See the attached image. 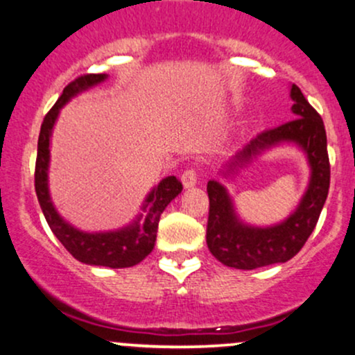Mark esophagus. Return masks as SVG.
<instances>
[{"instance_id":"34e87169","label":"esophagus","mask_w":355,"mask_h":355,"mask_svg":"<svg viewBox=\"0 0 355 355\" xmlns=\"http://www.w3.org/2000/svg\"><path fill=\"white\" fill-rule=\"evenodd\" d=\"M182 183L185 189H191V187L197 185V172H195V168H187L182 173Z\"/></svg>"}]
</instances>
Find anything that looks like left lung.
Listing matches in <instances>:
<instances>
[{
    "mask_svg": "<svg viewBox=\"0 0 355 355\" xmlns=\"http://www.w3.org/2000/svg\"><path fill=\"white\" fill-rule=\"evenodd\" d=\"M291 98L294 101V120L259 133L232 158L227 173L242 168L252 158L272 146L295 144L307 157L311 180L294 214L272 227L247 225L235 214L225 187L217 180L207 183L210 200L207 245L211 255L227 267L254 270L272 263L287 262L305 245L320 217L331 185L324 121L297 85L291 87Z\"/></svg>",
    "mask_w": 355,
    "mask_h": 355,
    "instance_id": "obj_1",
    "label": "left lung"
}]
</instances>
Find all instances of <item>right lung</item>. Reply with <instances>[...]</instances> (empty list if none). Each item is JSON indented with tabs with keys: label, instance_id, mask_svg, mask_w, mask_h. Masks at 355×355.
Returning <instances> with one entry per match:
<instances>
[{
	"label": "right lung",
	"instance_id": "obj_1",
	"mask_svg": "<svg viewBox=\"0 0 355 355\" xmlns=\"http://www.w3.org/2000/svg\"><path fill=\"white\" fill-rule=\"evenodd\" d=\"M105 80H107L105 73L78 76L64 87L58 101L46 113L38 138L35 190L51 232L76 260L88 263V266L125 268L140 263L153 250L160 215L164 214L166 205L182 191V182L177 177L164 178L145 198L144 207H141L144 214L138 215L132 225L115 232H98V234H87V232H81L71 227L68 222H64L53 207L50 191H48L50 138L60 110L75 95L95 87Z\"/></svg>",
	"mask_w": 355,
	"mask_h": 355
}]
</instances>
